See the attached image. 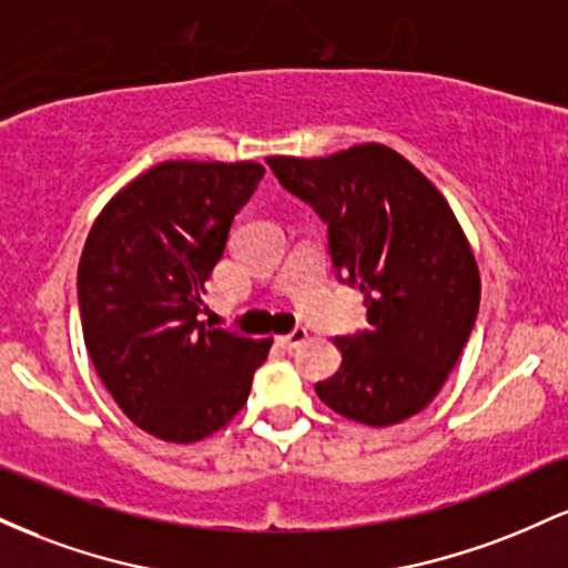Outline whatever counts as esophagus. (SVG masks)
Listing matches in <instances>:
<instances>
[{
    "instance_id": "obj_1",
    "label": "esophagus",
    "mask_w": 568,
    "mask_h": 568,
    "mask_svg": "<svg viewBox=\"0 0 568 568\" xmlns=\"http://www.w3.org/2000/svg\"><path fill=\"white\" fill-rule=\"evenodd\" d=\"M306 338H310V334H306V328H296V331H291V334L280 336V344H283L285 349H296V347H302Z\"/></svg>"
}]
</instances>
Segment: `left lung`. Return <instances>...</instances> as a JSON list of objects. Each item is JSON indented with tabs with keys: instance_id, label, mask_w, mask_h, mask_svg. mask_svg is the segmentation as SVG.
Masks as SVG:
<instances>
[{
	"instance_id": "1",
	"label": "left lung",
	"mask_w": 568,
	"mask_h": 568,
	"mask_svg": "<svg viewBox=\"0 0 568 568\" xmlns=\"http://www.w3.org/2000/svg\"><path fill=\"white\" fill-rule=\"evenodd\" d=\"M266 162L328 224L336 272L368 310V331L334 338L342 368L315 384L317 397L368 427L419 414L459 361L480 304L478 264L452 205L384 143Z\"/></svg>"
}]
</instances>
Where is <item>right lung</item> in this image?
Here are the masks:
<instances>
[{
	"label": "right lung",
	"mask_w": 568,
	"mask_h": 568,
	"mask_svg": "<svg viewBox=\"0 0 568 568\" xmlns=\"http://www.w3.org/2000/svg\"><path fill=\"white\" fill-rule=\"evenodd\" d=\"M258 162L168 160L122 186L84 240L77 291L98 379L168 443L219 433L245 406L270 338L200 321L202 293L251 200Z\"/></svg>",
	"instance_id": "obj_1"
}]
</instances>
